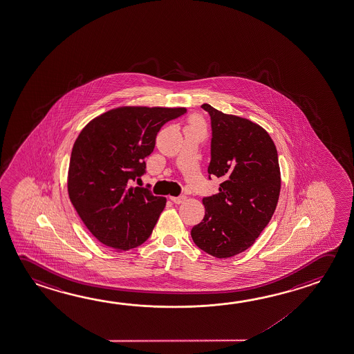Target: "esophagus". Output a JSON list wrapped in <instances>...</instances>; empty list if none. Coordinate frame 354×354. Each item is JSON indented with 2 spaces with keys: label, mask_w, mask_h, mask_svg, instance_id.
<instances>
[{
  "label": "esophagus",
  "mask_w": 354,
  "mask_h": 354,
  "mask_svg": "<svg viewBox=\"0 0 354 354\" xmlns=\"http://www.w3.org/2000/svg\"><path fill=\"white\" fill-rule=\"evenodd\" d=\"M170 200H171L174 203H181L185 201L186 197L184 196V195H180V196H171L170 197Z\"/></svg>",
  "instance_id": "34e87169"
}]
</instances>
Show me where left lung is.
I'll list each match as a JSON object with an SVG mask.
<instances>
[{
	"label": "left lung",
	"mask_w": 354,
	"mask_h": 354,
	"mask_svg": "<svg viewBox=\"0 0 354 354\" xmlns=\"http://www.w3.org/2000/svg\"><path fill=\"white\" fill-rule=\"evenodd\" d=\"M209 178L222 180L218 192L203 197L205 217L192 227L194 243L216 258L248 250L272 220L280 194L278 151L267 131L247 118L226 115L209 104Z\"/></svg>",
	"instance_id": "left-lung-1"
}]
</instances>
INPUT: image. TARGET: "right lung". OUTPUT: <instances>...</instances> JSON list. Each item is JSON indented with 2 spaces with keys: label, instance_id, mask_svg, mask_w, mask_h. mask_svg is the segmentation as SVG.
<instances>
[{
  "label": "right lung",
  "instance_id": "1",
  "mask_svg": "<svg viewBox=\"0 0 354 354\" xmlns=\"http://www.w3.org/2000/svg\"><path fill=\"white\" fill-rule=\"evenodd\" d=\"M184 107H118L93 118L76 138L68 173V192L87 230L117 252L149 238L167 198L129 184L145 173V158L167 122Z\"/></svg>",
  "mask_w": 354,
  "mask_h": 354
}]
</instances>
